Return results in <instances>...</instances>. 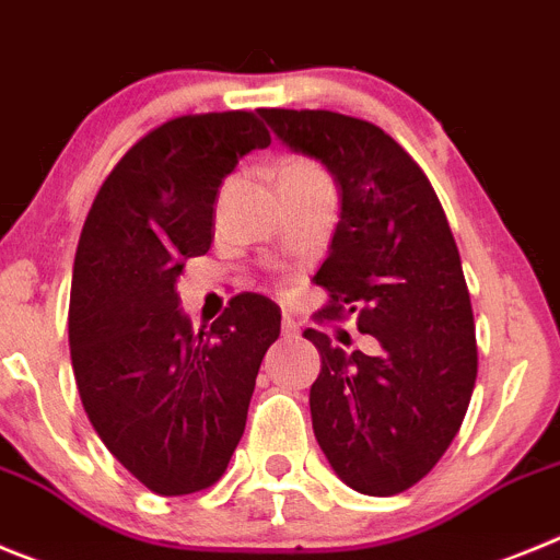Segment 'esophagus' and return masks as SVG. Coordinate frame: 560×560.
<instances>
[{"label": "esophagus", "mask_w": 560, "mask_h": 560, "mask_svg": "<svg viewBox=\"0 0 560 560\" xmlns=\"http://www.w3.org/2000/svg\"><path fill=\"white\" fill-rule=\"evenodd\" d=\"M281 335L284 337H295L299 335V324H295V320H292V317H281Z\"/></svg>", "instance_id": "obj_1"}]
</instances>
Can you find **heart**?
<instances>
[{
    "label": "heart",
    "instance_id": "1",
    "mask_svg": "<svg viewBox=\"0 0 560 560\" xmlns=\"http://www.w3.org/2000/svg\"><path fill=\"white\" fill-rule=\"evenodd\" d=\"M281 178H292V180H329L326 178V173L317 164H312V161L306 159H284L279 164V180Z\"/></svg>",
    "mask_w": 560,
    "mask_h": 560
}]
</instances>
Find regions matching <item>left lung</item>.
Listing matches in <instances>:
<instances>
[{"mask_svg": "<svg viewBox=\"0 0 560 560\" xmlns=\"http://www.w3.org/2000/svg\"><path fill=\"white\" fill-rule=\"evenodd\" d=\"M281 142L320 161L340 223L315 284L326 320L357 315L380 354L342 351L317 329L312 430L346 486L390 497L432 471L463 424L477 340L460 254L435 189L390 136L335 110L259 108Z\"/></svg>", "mask_w": 560, "mask_h": 560, "instance_id": "1", "label": "left lung"}]
</instances>
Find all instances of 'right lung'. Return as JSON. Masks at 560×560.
Segmentation results:
<instances>
[{
  "instance_id": "1",
  "label": "right lung",
  "mask_w": 560,
  "mask_h": 560,
  "mask_svg": "<svg viewBox=\"0 0 560 560\" xmlns=\"http://www.w3.org/2000/svg\"><path fill=\"white\" fill-rule=\"evenodd\" d=\"M270 133L250 110L186 114L142 136L100 186L74 254L69 349L83 410L161 497L223 477L281 312L240 292L211 329L178 310L184 261L214 240L220 186Z\"/></svg>"
}]
</instances>
